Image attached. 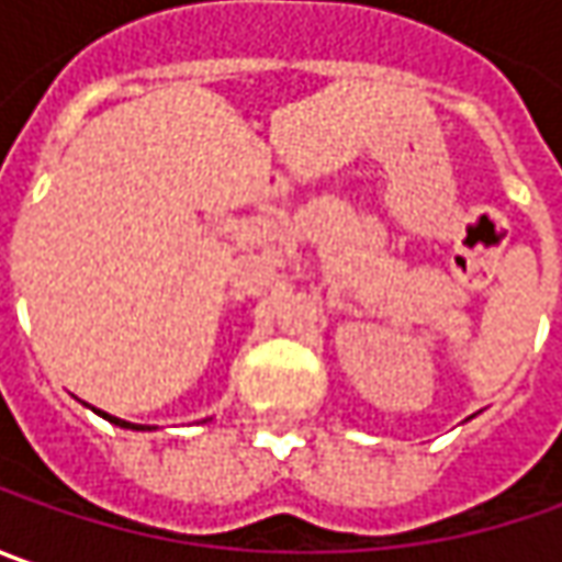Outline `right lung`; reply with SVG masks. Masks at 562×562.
I'll list each match as a JSON object with an SVG mask.
<instances>
[{
	"label": "right lung",
	"mask_w": 562,
	"mask_h": 562,
	"mask_svg": "<svg viewBox=\"0 0 562 562\" xmlns=\"http://www.w3.org/2000/svg\"><path fill=\"white\" fill-rule=\"evenodd\" d=\"M93 413H97V416H102V419H109V422H112V425H119V428H134V431H149V425H134V422H124V419H119V416H109V413H102V409H97V406H93Z\"/></svg>",
	"instance_id": "obj_1"
}]
</instances>
